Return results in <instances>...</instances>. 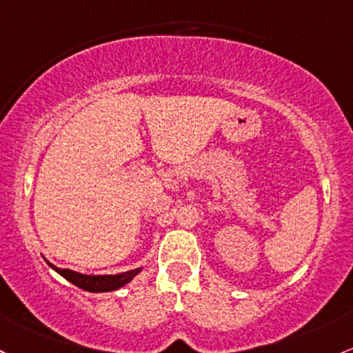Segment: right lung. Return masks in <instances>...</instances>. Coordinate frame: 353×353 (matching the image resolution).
<instances>
[{
	"instance_id": "1",
	"label": "right lung",
	"mask_w": 353,
	"mask_h": 353,
	"mask_svg": "<svg viewBox=\"0 0 353 353\" xmlns=\"http://www.w3.org/2000/svg\"><path fill=\"white\" fill-rule=\"evenodd\" d=\"M46 263H48V266H52L58 274H61L65 280H68L70 283L79 286V288L85 290V292H92V293L114 292V290L122 288L123 285L129 283L135 274L141 273L142 270V268L130 270V271H125V273H119V274H82V273H77V271L73 270L57 268V266L52 265L50 261Z\"/></svg>"
}]
</instances>
